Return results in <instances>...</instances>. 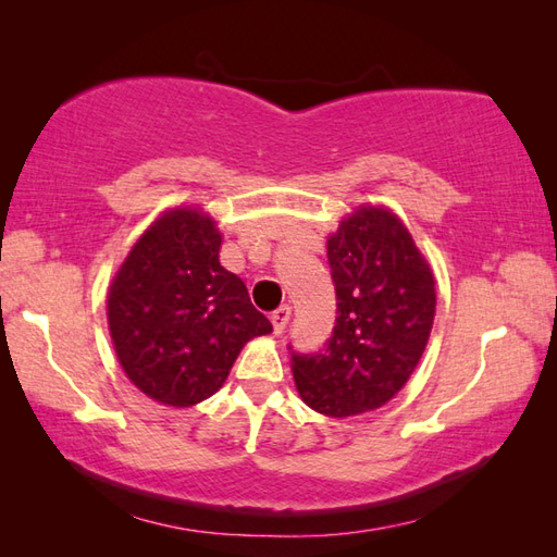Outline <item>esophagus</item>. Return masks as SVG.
<instances>
[{
    "instance_id": "obj_1",
    "label": "esophagus",
    "mask_w": 557,
    "mask_h": 557,
    "mask_svg": "<svg viewBox=\"0 0 557 557\" xmlns=\"http://www.w3.org/2000/svg\"><path fill=\"white\" fill-rule=\"evenodd\" d=\"M289 318H292V309H289V306H280V309L270 315V323H272V330H275V335L285 333Z\"/></svg>"
}]
</instances>
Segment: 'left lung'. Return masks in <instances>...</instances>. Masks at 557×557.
Masks as SVG:
<instances>
[{"mask_svg":"<svg viewBox=\"0 0 557 557\" xmlns=\"http://www.w3.org/2000/svg\"><path fill=\"white\" fill-rule=\"evenodd\" d=\"M337 294L323 349L292 351L301 399L325 417L383 407L417 369L435 315V280L393 212L361 208L327 239Z\"/></svg>","mask_w":557,"mask_h":557,"instance_id":"obj_1","label":"left lung"}]
</instances>
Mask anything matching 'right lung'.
Returning <instances> with one entry per match:
<instances>
[{"mask_svg": "<svg viewBox=\"0 0 557 557\" xmlns=\"http://www.w3.org/2000/svg\"><path fill=\"white\" fill-rule=\"evenodd\" d=\"M215 222L172 210L140 236L110 287V333L132 383L170 407L215 395L251 337L272 333L234 272Z\"/></svg>", "mask_w": 557, "mask_h": 557, "instance_id": "right-lung-1", "label": "right lung"}]
</instances>
